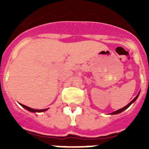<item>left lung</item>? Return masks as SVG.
<instances>
[{"instance_id": "obj_1", "label": "left lung", "mask_w": 149, "mask_h": 149, "mask_svg": "<svg viewBox=\"0 0 149 149\" xmlns=\"http://www.w3.org/2000/svg\"><path fill=\"white\" fill-rule=\"evenodd\" d=\"M139 93H138V94H137V95H136V97H135V98H134V99H133L132 101H131V102H130V103L128 104H127V105H126L125 107H122V108L119 109V110H116V111H114V112H113V113H110V114H111V115H116V114L120 113H122V112H123L124 110H125L126 109H127V108H128L129 107L131 106V105L133 103H134V101H136V99H137V98H138V96H139Z\"/></svg>"}]
</instances>
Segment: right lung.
<instances>
[{
    "instance_id": "right-lung-1",
    "label": "right lung",
    "mask_w": 149,
    "mask_h": 149,
    "mask_svg": "<svg viewBox=\"0 0 149 149\" xmlns=\"http://www.w3.org/2000/svg\"><path fill=\"white\" fill-rule=\"evenodd\" d=\"M20 105L22 107H23L24 108L26 109V110H28V111L31 112V113H42V112H45V111H46V110H48V108L42 109V110H36V109L30 108V107H27V106H25V105L22 104H20Z\"/></svg>"
}]
</instances>
